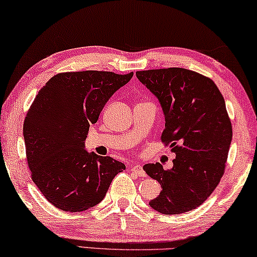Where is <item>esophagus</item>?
Masks as SVG:
<instances>
[{"mask_svg":"<svg viewBox=\"0 0 257 257\" xmlns=\"http://www.w3.org/2000/svg\"><path fill=\"white\" fill-rule=\"evenodd\" d=\"M130 168H131V171L136 172V173L138 174V177H142V178L146 177V173H145V171H144L142 165H132V166Z\"/></svg>","mask_w":257,"mask_h":257,"instance_id":"esophagus-1","label":"esophagus"}]
</instances>
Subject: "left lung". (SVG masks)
I'll return each mask as SVG.
<instances>
[{
    "mask_svg": "<svg viewBox=\"0 0 257 257\" xmlns=\"http://www.w3.org/2000/svg\"><path fill=\"white\" fill-rule=\"evenodd\" d=\"M137 78L158 98L165 115L161 140L175 153L173 167L146 164L144 171L161 185L150 206L161 214L195 209L217 187L233 137L226 103L208 77L182 68L144 70Z\"/></svg>",
    "mask_w": 257,
    "mask_h": 257,
    "instance_id": "1",
    "label": "left lung"
}]
</instances>
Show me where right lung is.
Wrapping results in <instances>:
<instances>
[{"instance_id":"add662e5","label":"right lung","mask_w":257,"mask_h":257,"mask_svg":"<svg viewBox=\"0 0 257 257\" xmlns=\"http://www.w3.org/2000/svg\"><path fill=\"white\" fill-rule=\"evenodd\" d=\"M133 72H63L38 91L23 124L31 179L44 198L64 212H83L105 198L125 165L85 150L87 132L105 104Z\"/></svg>"}]
</instances>
